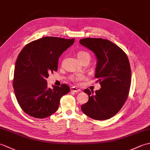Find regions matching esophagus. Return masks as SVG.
<instances>
[{
  "mask_svg": "<svg viewBox=\"0 0 150 150\" xmlns=\"http://www.w3.org/2000/svg\"><path fill=\"white\" fill-rule=\"evenodd\" d=\"M71 91H73V92H75V93H78V92L81 91L80 89H78V88H75V87H71Z\"/></svg>",
  "mask_w": 150,
  "mask_h": 150,
  "instance_id": "1",
  "label": "esophagus"
}]
</instances>
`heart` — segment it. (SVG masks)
Instances as JSON below:
<instances>
[{"instance_id":"b5f03b06","label":"heart","mask_w":150,"mask_h":150,"mask_svg":"<svg viewBox=\"0 0 150 150\" xmlns=\"http://www.w3.org/2000/svg\"><path fill=\"white\" fill-rule=\"evenodd\" d=\"M77 57L79 60L84 59H88L89 60H90V55L88 52H85V51H80V52H79L77 53ZM81 78H82L81 75H75V76H73V77L71 78V79L73 81H76L79 80V79H81Z\"/></svg>"}]
</instances>
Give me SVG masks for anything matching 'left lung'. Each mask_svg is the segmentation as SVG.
Masks as SVG:
<instances>
[{
	"instance_id": "1",
	"label": "left lung",
	"mask_w": 150,
	"mask_h": 150,
	"mask_svg": "<svg viewBox=\"0 0 150 150\" xmlns=\"http://www.w3.org/2000/svg\"><path fill=\"white\" fill-rule=\"evenodd\" d=\"M79 42L96 56L95 77L101 86L95 93L85 89L89 100L81 110L93 119H108L119 112L128 96L132 75L128 58L122 49L106 39L86 38Z\"/></svg>"
}]
</instances>
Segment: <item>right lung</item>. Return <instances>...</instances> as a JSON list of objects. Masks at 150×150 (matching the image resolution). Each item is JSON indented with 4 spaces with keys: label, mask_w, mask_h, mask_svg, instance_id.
I'll use <instances>...</instances> for the list:
<instances>
[{
    "label": "right lung",
    "mask_w": 150,
    "mask_h": 150,
    "mask_svg": "<svg viewBox=\"0 0 150 150\" xmlns=\"http://www.w3.org/2000/svg\"><path fill=\"white\" fill-rule=\"evenodd\" d=\"M75 39L45 37L28 44L17 57L15 66L13 88L22 110L29 115L44 119L57 110L60 99L69 92L66 84L47 88L49 73L57 71L62 53Z\"/></svg>",
    "instance_id": "right-lung-1"
}]
</instances>
